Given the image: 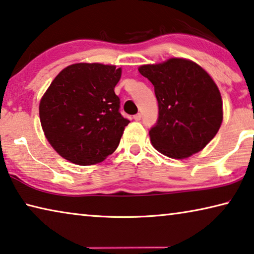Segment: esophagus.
Here are the masks:
<instances>
[{
	"label": "esophagus",
	"mask_w": 254,
	"mask_h": 254,
	"mask_svg": "<svg viewBox=\"0 0 254 254\" xmlns=\"http://www.w3.org/2000/svg\"><path fill=\"white\" fill-rule=\"evenodd\" d=\"M134 119L136 120V122H139V120L142 119V115H140V114L135 115V116H134Z\"/></svg>",
	"instance_id": "34e87169"
}]
</instances>
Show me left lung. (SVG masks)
<instances>
[{
  "mask_svg": "<svg viewBox=\"0 0 254 254\" xmlns=\"http://www.w3.org/2000/svg\"><path fill=\"white\" fill-rule=\"evenodd\" d=\"M154 86L157 124L150 129L153 146L174 159L197 153L219 130L222 122L220 92L200 65L185 59L139 67Z\"/></svg>",
  "mask_w": 254,
  "mask_h": 254,
  "instance_id": "left-lung-1",
  "label": "left lung"
}]
</instances>
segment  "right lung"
Listing matches in <instances>:
<instances>
[{"label":"right lung","mask_w":254,"mask_h":254,"mask_svg":"<svg viewBox=\"0 0 254 254\" xmlns=\"http://www.w3.org/2000/svg\"><path fill=\"white\" fill-rule=\"evenodd\" d=\"M122 69L76 64L51 83L40 103L42 128L62 158L79 166L95 165L114 153L129 120L120 114L115 87Z\"/></svg>","instance_id":"add662e5"}]
</instances>
